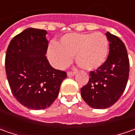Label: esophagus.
<instances>
[{"label":"esophagus","instance_id":"34e87169","mask_svg":"<svg viewBox=\"0 0 135 135\" xmlns=\"http://www.w3.org/2000/svg\"><path fill=\"white\" fill-rule=\"evenodd\" d=\"M76 74V72H68V76H74Z\"/></svg>","mask_w":135,"mask_h":135}]
</instances>
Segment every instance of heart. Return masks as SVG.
Returning a JSON list of instances; mask_svg holds the SVG:
<instances>
[{"label": "heart", "mask_w": 135, "mask_h": 135, "mask_svg": "<svg viewBox=\"0 0 135 135\" xmlns=\"http://www.w3.org/2000/svg\"><path fill=\"white\" fill-rule=\"evenodd\" d=\"M108 49L109 42L104 34L99 32L73 33L63 36L57 45H50L47 55L56 68L67 67L74 57L80 68L91 71L104 64Z\"/></svg>", "instance_id": "heart-1"}]
</instances>
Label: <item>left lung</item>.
I'll use <instances>...</instances> for the list:
<instances>
[{
	"instance_id": "obj_1",
	"label": "left lung",
	"mask_w": 135,
	"mask_h": 135,
	"mask_svg": "<svg viewBox=\"0 0 135 135\" xmlns=\"http://www.w3.org/2000/svg\"><path fill=\"white\" fill-rule=\"evenodd\" d=\"M110 52L104 64L91 71L89 80L81 89V95L92 108L106 109L117 102L127 85L129 60L126 46L118 37L107 32Z\"/></svg>"
}]
</instances>
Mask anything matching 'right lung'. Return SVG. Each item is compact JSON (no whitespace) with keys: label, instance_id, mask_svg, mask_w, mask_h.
Returning <instances> with one entry per match:
<instances>
[{"label":"right lung","instance_id":"obj_1","mask_svg":"<svg viewBox=\"0 0 135 135\" xmlns=\"http://www.w3.org/2000/svg\"><path fill=\"white\" fill-rule=\"evenodd\" d=\"M46 30L25 29L11 40L6 53V74L12 93L31 110L50 107L67 77L65 72L49 65L46 57Z\"/></svg>","mask_w":135,"mask_h":135}]
</instances>
